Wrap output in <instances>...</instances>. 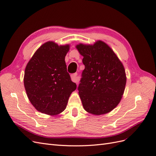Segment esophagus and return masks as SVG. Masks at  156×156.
I'll use <instances>...</instances> for the list:
<instances>
[{
	"instance_id": "obj_1",
	"label": "esophagus",
	"mask_w": 156,
	"mask_h": 156,
	"mask_svg": "<svg viewBox=\"0 0 156 156\" xmlns=\"http://www.w3.org/2000/svg\"><path fill=\"white\" fill-rule=\"evenodd\" d=\"M71 78H72V81L75 82V83H78L79 81V77L77 75V73H75L73 75H72V76H71Z\"/></svg>"
}]
</instances>
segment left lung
<instances>
[{
	"label": "left lung",
	"mask_w": 156,
	"mask_h": 156,
	"mask_svg": "<svg viewBox=\"0 0 156 156\" xmlns=\"http://www.w3.org/2000/svg\"><path fill=\"white\" fill-rule=\"evenodd\" d=\"M83 56L84 69L79 94L84 110L94 115H104L119 105L126 84L125 69L115 52L105 42L76 45Z\"/></svg>",
	"instance_id": "left-lung-1"
}]
</instances>
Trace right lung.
<instances>
[{
	"mask_svg": "<svg viewBox=\"0 0 156 156\" xmlns=\"http://www.w3.org/2000/svg\"><path fill=\"white\" fill-rule=\"evenodd\" d=\"M69 50V44L45 42L27 64V95L36 109L44 114L54 116L64 111L71 94L77 88L67 72L65 56Z\"/></svg>",
	"mask_w": 156,
	"mask_h": 156,
	"instance_id": "1",
	"label": "right lung"
}]
</instances>
